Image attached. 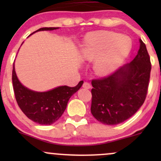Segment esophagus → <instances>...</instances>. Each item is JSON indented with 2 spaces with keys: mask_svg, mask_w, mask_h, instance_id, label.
<instances>
[{
  "mask_svg": "<svg viewBox=\"0 0 161 161\" xmlns=\"http://www.w3.org/2000/svg\"><path fill=\"white\" fill-rule=\"evenodd\" d=\"M82 87L85 88H87V89H89V88H91V84L87 82H85L83 83L82 85Z\"/></svg>",
  "mask_w": 161,
  "mask_h": 161,
  "instance_id": "obj_1",
  "label": "esophagus"
}]
</instances>
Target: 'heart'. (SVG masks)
<instances>
[{"label":"heart","mask_w":161,"mask_h":161,"mask_svg":"<svg viewBox=\"0 0 161 161\" xmlns=\"http://www.w3.org/2000/svg\"><path fill=\"white\" fill-rule=\"evenodd\" d=\"M131 49V42L119 34L107 31L92 32L86 37L81 54L87 60H95L94 71L108 75L119 67Z\"/></svg>","instance_id":"1"}]
</instances>
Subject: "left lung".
I'll return each instance as SVG.
<instances>
[{
	"mask_svg": "<svg viewBox=\"0 0 161 161\" xmlns=\"http://www.w3.org/2000/svg\"><path fill=\"white\" fill-rule=\"evenodd\" d=\"M139 42L140 48L132 61L108 76L92 81L91 112L103 124L123 123L145 102L151 64L145 44Z\"/></svg>",
	"mask_w": 161,
	"mask_h": 161,
	"instance_id": "left-lung-1",
	"label": "left lung"
}]
</instances>
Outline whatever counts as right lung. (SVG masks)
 <instances>
[{
	"label": "right lung",
	"mask_w": 161,
	"mask_h": 161,
	"mask_svg": "<svg viewBox=\"0 0 161 161\" xmlns=\"http://www.w3.org/2000/svg\"><path fill=\"white\" fill-rule=\"evenodd\" d=\"M57 29L58 27L41 28L33 33ZM12 82L14 95L19 108L29 119L41 125H51L58 120L66 110L70 97L83 84V81H80L75 87L59 86L45 92L32 91L20 83L16 76L14 64Z\"/></svg>",
	"instance_id": "1"
}]
</instances>
